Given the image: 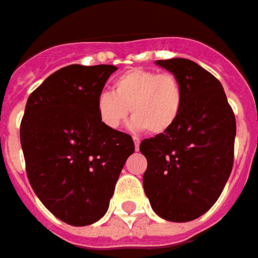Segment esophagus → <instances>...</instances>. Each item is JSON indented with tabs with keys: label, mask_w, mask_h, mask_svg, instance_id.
I'll use <instances>...</instances> for the list:
<instances>
[{
	"label": "esophagus",
	"mask_w": 258,
	"mask_h": 258,
	"mask_svg": "<svg viewBox=\"0 0 258 258\" xmlns=\"http://www.w3.org/2000/svg\"><path fill=\"white\" fill-rule=\"evenodd\" d=\"M133 140H134V146H136V150H138V148H140V140H138L137 137H134Z\"/></svg>",
	"instance_id": "obj_1"
}]
</instances>
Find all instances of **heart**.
I'll list each match as a JSON object with an SVG mask.
<instances>
[{"label": "heart", "mask_w": 258, "mask_h": 258, "mask_svg": "<svg viewBox=\"0 0 258 258\" xmlns=\"http://www.w3.org/2000/svg\"><path fill=\"white\" fill-rule=\"evenodd\" d=\"M182 102L184 88L174 74L133 68L114 81L112 93L98 95L95 108L101 124L108 130L120 128L131 112V128L158 136L177 122Z\"/></svg>", "instance_id": "obj_1"}]
</instances>
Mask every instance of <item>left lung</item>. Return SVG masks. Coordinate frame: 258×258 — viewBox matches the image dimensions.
Returning <instances> with one entry per match:
<instances>
[{"label":"left lung","instance_id":"8db88e82","mask_svg":"<svg viewBox=\"0 0 258 258\" xmlns=\"http://www.w3.org/2000/svg\"><path fill=\"white\" fill-rule=\"evenodd\" d=\"M181 81L184 102L177 122L164 134L146 138L143 185L164 220L185 223L218 200L234 163L235 117L221 83L191 59H158Z\"/></svg>","mask_w":258,"mask_h":258}]
</instances>
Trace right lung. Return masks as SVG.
I'll return each instance as SVG.
<instances>
[{
    "instance_id": "obj_1",
    "label": "right lung",
    "mask_w": 258,
    "mask_h": 258,
    "mask_svg": "<svg viewBox=\"0 0 258 258\" xmlns=\"http://www.w3.org/2000/svg\"><path fill=\"white\" fill-rule=\"evenodd\" d=\"M115 70L67 66L34 90L25 105L20 138L27 177L41 203L71 226L93 224L107 213L136 148L130 134L104 127L95 108Z\"/></svg>"
}]
</instances>
